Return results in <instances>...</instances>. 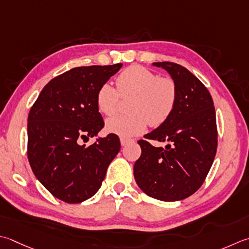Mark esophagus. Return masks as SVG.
Wrapping results in <instances>:
<instances>
[{
    "label": "esophagus",
    "instance_id": "34e87169",
    "mask_svg": "<svg viewBox=\"0 0 249 249\" xmlns=\"http://www.w3.org/2000/svg\"><path fill=\"white\" fill-rule=\"evenodd\" d=\"M120 140H121V144H122V145H126L127 143L131 142V141H134L133 139L125 138V137H121V138H120Z\"/></svg>",
    "mask_w": 249,
    "mask_h": 249
}]
</instances>
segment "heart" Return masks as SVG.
I'll return each mask as SVG.
<instances>
[{
	"instance_id": "1",
	"label": "heart",
	"mask_w": 249,
	"mask_h": 249,
	"mask_svg": "<svg viewBox=\"0 0 249 249\" xmlns=\"http://www.w3.org/2000/svg\"><path fill=\"white\" fill-rule=\"evenodd\" d=\"M115 89L110 83L102 84L96 94L97 108L106 115L118 109L120 96H134L130 101V114H120L106 122L111 134L131 137L142 133L148 123L160 126L173 114L177 105L178 89L172 77L159 76L142 66H130L116 77Z\"/></svg>"
}]
</instances>
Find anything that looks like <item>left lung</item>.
Wrapping results in <instances>:
<instances>
[{"instance_id":"left-lung-1","label":"left lung","mask_w":249,"mask_h":249,"mask_svg":"<svg viewBox=\"0 0 249 249\" xmlns=\"http://www.w3.org/2000/svg\"><path fill=\"white\" fill-rule=\"evenodd\" d=\"M163 68L178 89L170 118L144 138L169 142L153 147L139 140L141 155L134 165L138 187L147 196L165 202L187 198L201 188L217 151V124L208 89L186 68L174 62H153Z\"/></svg>"}]
</instances>
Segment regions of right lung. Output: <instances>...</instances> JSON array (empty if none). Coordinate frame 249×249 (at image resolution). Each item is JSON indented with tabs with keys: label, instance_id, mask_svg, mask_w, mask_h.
<instances>
[{
	"label": "right lung",
	"instance_id": "1",
	"mask_svg": "<svg viewBox=\"0 0 249 249\" xmlns=\"http://www.w3.org/2000/svg\"><path fill=\"white\" fill-rule=\"evenodd\" d=\"M122 66L73 68L48 82L29 112V163L38 181L63 202L76 204L94 196L121 149L115 134L89 147L80 142L104 128L97 90Z\"/></svg>",
	"mask_w": 249,
	"mask_h": 249
}]
</instances>
